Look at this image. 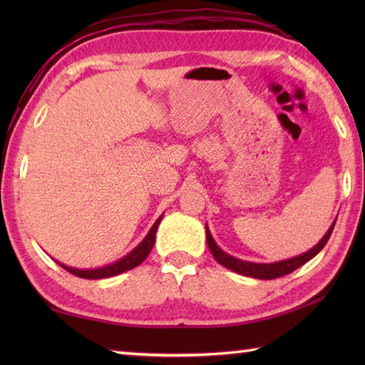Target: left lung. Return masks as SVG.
<instances>
[{
  "label": "left lung",
  "instance_id": "left-lung-1",
  "mask_svg": "<svg viewBox=\"0 0 365 365\" xmlns=\"http://www.w3.org/2000/svg\"><path fill=\"white\" fill-rule=\"evenodd\" d=\"M334 226H336V221L331 224L329 230L324 234V237L320 240L319 245H315L311 251H307L306 254H301V255H298V257L276 262V263H252V262H245V260L232 257V255L220 250L218 245H216L215 240L212 238V234H210V230H208V227H205V232H207V245H208V247H210L215 260L218 262L220 265L235 271V273L250 276V277L276 279V277L293 273L294 269L299 268L301 265H304V263L311 260L312 257H315V255L323 250L324 245L328 243V240L332 234V229H334Z\"/></svg>",
  "mask_w": 365,
  "mask_h": 365
}]
</instances>
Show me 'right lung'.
I'll return each instance as SVG.
<instances>
[{
    "mask_svg": "<svg viewBox=\"0 0 365 365\" xmlns=\"http://www.w3.org/2000/svg\"><path fill=\"white\" fill-rule=\"evenodd\" d=\"M161 218H163V216H160V218L155 221L150 232L143 240L141 245L136 246L133 251H131L128 255H125V257H123V259H120L119 262L111 263V265L103 267V268H96V269H76V268L66 267V265H63V263H59V262L58 263L64 269H67L68 273H72V274L78 276V277H83V279H105V277H111V276H115V274H120V273H123V271H128L131 268H135V267L139 265V263H143L145 260V257H147V255H149V252L152 251V247H153L155 234H157V229L160 226Z\"/></svg>",
    "mask_w": 365,
    "mask_h": 365,
    "instance_id": "1",
    "label": "right lung"
}]
</instances>
